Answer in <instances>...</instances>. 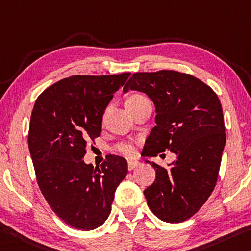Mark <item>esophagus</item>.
I'll return each instance as SVG.
<instances>
[{"label": "esophagus", "instance_id": "1", "mask_svg": "<svg viewBox=\"0 0 251 251\" xmlns=\"http://www.w3.org/2000/svg\"><path fill=\"white\" fill-rule=\"evenodd\" d=\"M138 165H140V162H138V161H134V160L128 161V170L129 171H132L135 168H137Z\"/></svg>", "mask_w": 251, "mask_h": 251}]
</instances>
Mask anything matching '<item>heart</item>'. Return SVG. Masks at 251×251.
<instances>
[{
	"instance_id": "heart-1",
	"label": "heart",
	"mask_w": 251,
	"mask_h": 251,
	"mask_svg": "<svg viewBox=\"0 0 251 251\" xmlns=\"http://www.w3.org/2000/svg\"><path fill=\"white\" fill-rule=\"evenodd\" d=\"M145 97L141 96V95H134V96H130L128 99H127L126 102H130V101H136L140 100V99H143ZM117 151L119 153L126 155V156H133L135 154V149L132 144H128V143H122L119 144L117 147Z\"/></svg>"
}]
</instances>
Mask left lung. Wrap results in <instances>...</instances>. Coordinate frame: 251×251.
<instances>
[{"label":"left lung","instance_id":"1","mask_svg":"<svg viewBox=\"0 0 251 251\" xmlns=\"http://www.w3.org/2000/svg\"><path fill=\"white\" fill-rule=\"evenodd\" d=\"M146 94L155 106V125L142 155L169 150L176 155L170 170L146 160L156 172L144 190L158 219L176 224L196 214L216 186L226 145L222 107L216 93L193 75L173 70L136 73L123 91Z\"/></svg>","mask_w":251,"mask_h":251}]
</instances>
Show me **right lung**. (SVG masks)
Returning <instances> with one entry per match:
<instances>
[{
	"mask_svg": "<svg viewBox=\"0 0 251 251\" xmlns=\"http://www.w3.org/2000/svg\"><path fill=\"white\" fill-rule=\"evenodd\" d=\"M130 73L73 75L40 95L31 114L29 151L50 208L73 228L93 230L108 218L127 161L109 155L100 168L82 160L87 142L101 133L102 115Z\"/></svg>",
	"mask_w": 251,
	"mask_h": 251,
	"instance_id": "right-lung-1",
	"label": "right lung"
}]
</instances>
